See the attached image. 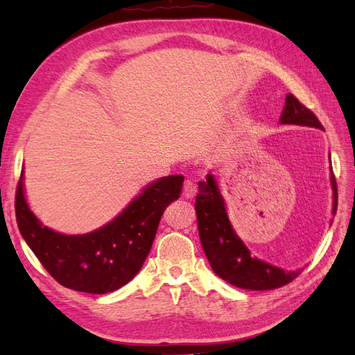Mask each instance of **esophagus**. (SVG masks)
Masks as SVG:
<instances>
[{"label": "esophagus", "instance_id": "34e87169", "mask_svg": "<svg viewBox=\"0 0 355 355\" xmlns=\"http://www.w3.org/2000/svg\"><path fill=\"white\" fill-rule=\"evenodd\" d=\"M183 195H184L187 199H191V198H193V196L196 195V184H195L192 180H186V182H184Z\"/></svg>", "mask_w": 355, "mask_h": 355}]
</instances>
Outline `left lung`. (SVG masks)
Instances as JSON below:
<instances>
[{
    "instance_id": "8db88e82",
    "label": "left lung",
    "mask_w": 355,
    "mask_h": 355,
    "mask_svg": "<svg viewBox=\"0 0 355 355\" xmlns=\"http://www.w3.org/2000/svg\"><path fill=\"white\" fill-rule=\"evenodd\" d=\"M281 123L324 129L318 117L305 107L294 94L286 96ZM331 183L332 189H334L332 212L336 214L338 205V189L334 173L331 175ZM195 211L203 252L207 261H209L214 272L226 282L242 289L265 291L281 288L293 282L301 274V270L288 272V270L251 257L249 249L238 238L231 226V222L227 219L225 202L212 175H207L205 182H199V193L196 195L195 200Z\"/></svg>"
}]
</instances>
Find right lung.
I'll return each mask as SVG.
<instances>
[{
    "label": "right lung",
    "mask_w": 355,
    "mask_h": 355,
    "mask_svg": "<svg viewBox=\"0 0 355 355\" xmlns=\"http://www.w3.org/2000/svg\"><path fill=\"white\" fill-rule=\"evenodd\" d=\"M184 178L166 176L146 189L114 220L86 235L69 236L43 226L26 202L21 172L15 216L21 235L47 272L62 286L107 294L126 285L148 258L160 218L182 193Z\"/></svg>",
    "instance_id": "add662e5"
}]
</instances>
